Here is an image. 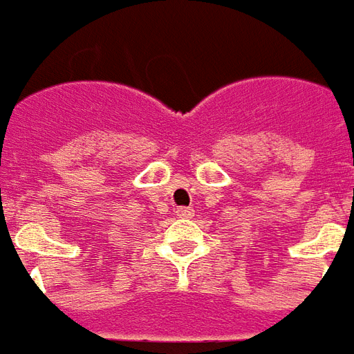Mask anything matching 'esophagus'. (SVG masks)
<instances>
[{"label":"esophagus","instance_id":"1","mask_svg":"<svg viewBox=\"0 0 354 354\" xmlns=\"http://www.w3.org/2000/svg\"><path fill=\"white\" fill-rule=\"evenodd\" d=\"M176 214L178 218H192L194 216V209L192 207H178Z\"/></svg>","mask_w":354,"mask_h":354}]
</instances>
